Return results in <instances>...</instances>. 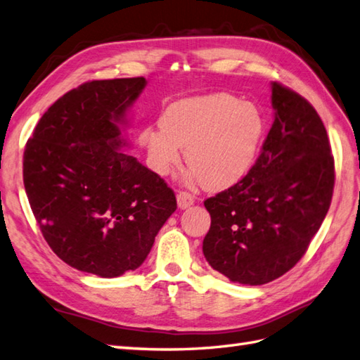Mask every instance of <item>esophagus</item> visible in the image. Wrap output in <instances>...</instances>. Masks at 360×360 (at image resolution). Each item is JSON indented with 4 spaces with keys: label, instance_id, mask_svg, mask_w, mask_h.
Instances as JSON below:
<instances>
[{
    "label": "esophagus",
    "instance_id": "esophagus-1",
    "mask_svg": "<svg viewBox=\"0 0 360 360\" xmlns=\"http://www.w3.org/2000/svg\"><path fill=\"white\" fill-rule=\"evenodd\" d=\"M194 203V197L191 195L189 193H185V191H180L177 194V205L180 210H186L191 205Z\"/></svg>",
    "mask_w": 360,
    "mask_h": 360
}]
</instances>
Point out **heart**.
<instances>
[{"mask_svg":"<svg viewBox=\"0 0 360 360\" xmlns=\"http://www.w3.org/2000/svg\"><path fill=\"white\" fill-rule=\"evenodd\" d=\"M160 126L145 127L140 134L153 169L169 174L185 148L189 163L185 181H202L211 191L233 186L251 171L265 135L259 106L225 92L172 103Z\"/></svg>","mask_w":360,"mask_h":360,"instance_id":"b5f03b06","label":"heart"}]
</instances>
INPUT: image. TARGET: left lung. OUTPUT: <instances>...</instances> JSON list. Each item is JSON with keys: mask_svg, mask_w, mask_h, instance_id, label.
<instances>
[{"mask_svg": "<svg viewBox=\"0 0 360 360\" xmlns=\"http://www.w3.org/2000/svg\"><path fill=\"white\" fill-rule=\"evenodd\" d=\"M274 123L251 171L206 198L207 263L231 282L263 285L307 252L330 210L334 158L321 117L299 94L271 84Z\"/></svg>", "mask_w": 360, "mask_h": 360, "instance_id": "obj_1", "label": "left lung"}]
</instances>
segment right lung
<instances>
[{
    "label": "right lung",
    "mask_w": 360,
    "mask_h": 360,
    "mask_svg": "<svg viewBox=\"0 0 360 360\" xmlns=\"http://www.w3.org/2000/svg\"><path fill=\"white\" fill-rule=\"evenodd\" d=\"M146 79L87 82L46 110L27 140L22 180L47 245L100 277L137 269L177 210L160 175L124 154L126 110Z\"/></svg>",
    "instance_id": "1"
}]
</instances>
